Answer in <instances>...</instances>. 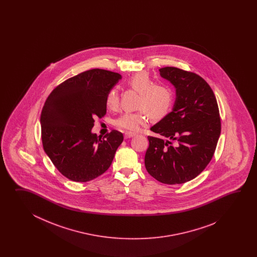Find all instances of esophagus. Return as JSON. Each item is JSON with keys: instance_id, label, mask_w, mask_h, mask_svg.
Returning <instances> with one entry per match:
<instances>
[{"instance_id": "1", "label": "esophagus", "mask_w": 257, "mask_h": 257, "mask_svg": "<svg viewBox=\"0 0 257 257\" xmlns=\"http://www.w3.org/2000/svg\"><path fill=\"white\" fill-rule=\"evenodd\" d=\"M134 136H136V134H135V133H133V132H126V133L124 134L125 139H130V138H132V137Z\"/></svg>"}]
</instances>
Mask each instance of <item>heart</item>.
Here are the masks:
<instances>
[{
  "label": "heart",
  "mask_w": 257,
  "mask_h": 257,
  "mask_svg": "<svg viewBox=\"0 0 257 257\" xmlns=\"http://www.w3.org/2000/svg\"><path fill=\"white\" fill-rule=\"evenodd\" d=\"M127 87L140 93L135 112H126L121 114L115 121L116 127L127 131H137L142 125H145L149 115L160 119L167 115L175 102V92L166 83H155L147 72L137 73L126 81ZM118 93L115 89H111L105 97V105L110 110H114L118 105Z\"/></svg>",
  "instance_id": "obj_1"
}]
</instances>
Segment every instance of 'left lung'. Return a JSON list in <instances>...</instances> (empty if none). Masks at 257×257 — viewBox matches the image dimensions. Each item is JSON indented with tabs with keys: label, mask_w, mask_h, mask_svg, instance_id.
<instances>
[{
	"label": "left lung",
	"mask_w": 257,
	"mask_h": 257,
	"mask_svg": "<svg viewBox=\"0 0 257 257\" xmlns=\"http://www.w3.org/2000/svg\"><path fill=\"white\" fill-rule=\"evenodd\" d=\"M175 88L172 112L151 127L145 167L156 180L176 185L196 178L213 157L220 135L218 103L202 77L175 67L159 70ZM175 142V145L172 142Z\"/></svg>",
	"instance_id": "8db88e82"
}]
</instances>
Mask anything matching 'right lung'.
Returning a JSON list of instances; mask_svg holds the SVG:
<instances>
[{"label":"right lung","instance_id":"1","mask_svg":"<svg viewBox=\"0 0 257 257\" xmlns=\"http://www.w3.org/2000/svg\"><path fill=\"white\" fill-rule=\"evenodd\" d=\"M120 79L102 69L83 71L61 82L46 100L40 115L44 151L68 179L93 180L112 164L123 134L112 131L101 139L92 127L94 117L106 114V94Z\"/></svg>","mask_w":257,"mask_h":257}]
</instances>
